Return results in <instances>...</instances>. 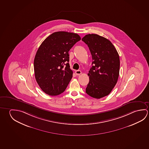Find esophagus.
I'll list each match as a JSON object with an SVG mask.
<instances>
[{"label": "esophagus", "mask_w": 149, "mask_h": 149, "mask_svg": "<svg viewBox=\"0 0 149 149\" xmlns=\"http://www.w3.org/2000/svg\"><path fill=\"white\" fill-rule=\"evenodd\" d=\"M75 74L76 75H79L81 74V72L80 70H77L75 71Z\"/></svg>", "instance_id": "34e87169"}]
</instances>
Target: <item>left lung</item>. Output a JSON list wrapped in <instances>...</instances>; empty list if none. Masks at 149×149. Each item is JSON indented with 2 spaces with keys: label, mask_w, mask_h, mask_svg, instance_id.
Here are the masks:
<instances>
[{
  "label": "left lung",
  "mask_w": 149,
  "mask_h": 149,
  "mask_svg": "<svg viewBox=\"0 0 149 149\" xmlns=\"http://www.w3.org/2000/svg\"><path fill=\"white\" fill-rule=\"evenodd\" d=\"M81 40L88 45L93 59L86 93L93 98H103L110 94L117 83L120 73L119 55L112 42L100 35H86Z\"/></svg>",
  "instance_id": "left-lung-1"
}]
</instances>
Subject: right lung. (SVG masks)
I'll list each match as a JSON object with an SVG mask.
<instances>
[{
  "instance_id": "1",
  "label": "right lung",
  "mask_w": 149,
  "mask_h": 149,
  "mask_svg": "<svg viewBox=\"0 0 149 149\" xmlns=\"http://www.w3.org/2000/svg\"><path fill=\"white\" fill-rule=\"evenodd\" d=\"M70 32H54L42 42L34 61L37 83L44 93L59 95L65 90L73 76L70 68L68 51L81 40Z\"/></svg>"
}]
</instances>
